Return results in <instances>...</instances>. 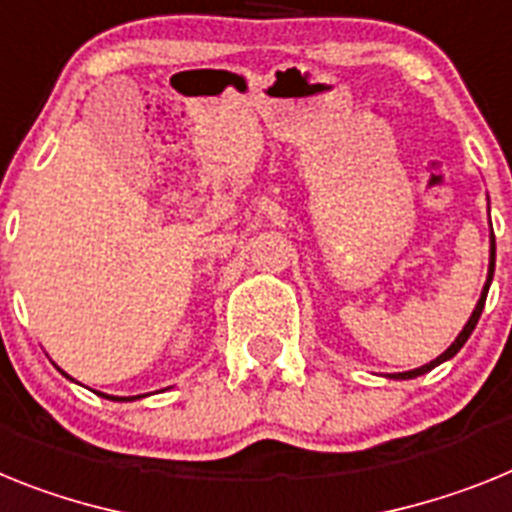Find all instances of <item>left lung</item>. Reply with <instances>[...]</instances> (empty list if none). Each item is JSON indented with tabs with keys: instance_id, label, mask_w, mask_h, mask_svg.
I'll list each match as a JSON object with an SVG mask.
<instances>
[{
	"instance_id": "left-lung-1",
	"label": "left lung",
	"mask_w": 512,
	"mask_h": 512,
	"mask_svg": "<svg viewBox=\"0 0 512 512\" xmlns=\"http://www.w3.org/2000/svg\"><path fill=\"white\" fill-rule=\"evenodd\" d=\"M492 273H495V234H492V257H490V275H487V283H484V288H482V296H479V301H477V309L471 311V317H469V322H466V327L464 330H461V335L456 337V340H453V345L451 348L446 350V353L443 355H438V358H435V361H430V363H425V366H420V368H415V371H404V373H394V376H391V379H415V376H422V373H428L430 368H435L438 366V363H443V361H448V358H453V355L459 353L461 348H464V342L469 340V335L471 332H474V327H477V322H479V317H482V309H484V301H487V291H490V283H492Z\"/></svg>"
}]
</instances>
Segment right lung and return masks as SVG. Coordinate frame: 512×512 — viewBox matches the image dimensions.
<instances>
[{
  "instance_id": "1",
  "label": "right lung",
  "mask_w": 512,
  "mask_h": 512,
  "mask_svg": "<svg viewBox=\"0 0 512 512\" xmlns=\"http://www.w3.org/2000/svg\"><path fill=\"white\" fill-rule=\"evenodd\" d=\"M102 397H105V394H102ZM108 399H118V397H108ZM128 399H131V397H128ZM133 399H139V397H133Z\"/></svg>"
}]
</instances>
